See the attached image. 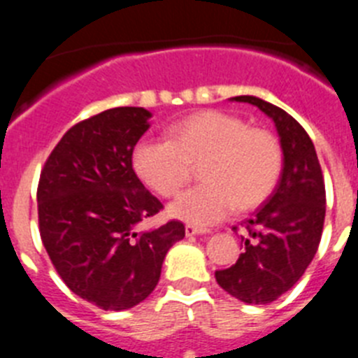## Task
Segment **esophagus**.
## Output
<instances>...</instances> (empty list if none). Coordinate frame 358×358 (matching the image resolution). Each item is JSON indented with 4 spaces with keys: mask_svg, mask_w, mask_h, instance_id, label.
<instances>
[{
    "mask_svg": "<svg viewBox=\"0 0 358 358\" xmlns=\"http://www.w3.org/2000/svg\"><path fill=\"white\" fill-rule=\"evenodd\" d=\"M185 231H186V236H194V235H202V233H208L210 229H206V227L192 226V224H186Z\"/></svg>",
    "mask_w": 358,
    "mask_h": 358,
    "instance_id": "1",
    "label": "esophagus"
}]
</instances>
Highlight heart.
Listing matches in <instances>:
<instances>
[{
	"instance_id": "heart-1",
	"label": "heart",
	"mask_w": 358,
	"mask_h": 358,
	"mask_svg": "<svg viewBox=\"0 0 358 358\" xmlns=\"http://www.w3.org/2000/svg\"><path fill=\"white\" fill-rule=\"evenodd\" d=\"M199 164L201 185L170 204L172 217L210 226L231 211L260 206L276 188L283 166L273 132L248 127L222 110H202L169 129V140L145 138L134 147L132 166L161 197H173L189 182Z\"/></svg>"
}]
</instances>
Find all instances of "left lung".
<instances>
[{
	"mask_svg": "<svg viewBox=\"0 0 358 358\" xmlns=\"http://www.w3.org/2000/svg\"><path fill=\"white\" fill-rule=\"evenodd\" d=\"M233 100L252 103L273 118L283 150V172L268 201L242 224L245 249L236 264L217 271L215 278L240 301L267 305L292 289L314 260L327 213L324 179L314 143L289 113L248 94Z\"/></svg>",
	"mask_w": 358,
	"mask_h": 358,
	"instance_id": "left-lung-1",
	"label": "left lung"
}]
</instances>
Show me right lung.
<instances>
[{
  "mask_svg": "<svg viewBox=\"0 0 358 358\" xmlns=\"http://www.w3.org/2000/svg\"><path fill=\"white\" fill-rule=\"evenodd\" d=\"M150 116L143 107H115L82 120L41 170L44 249L69 290L102 310H127L147 299L169 249L185 238L179 220L136 229L163 210L132 169Z\"/></svg>",
  "mask_w": 358,
  "mask_h": 358,
  "instance_id": "right-lung-1",
  "label": "right lung"
}]
</instances>
